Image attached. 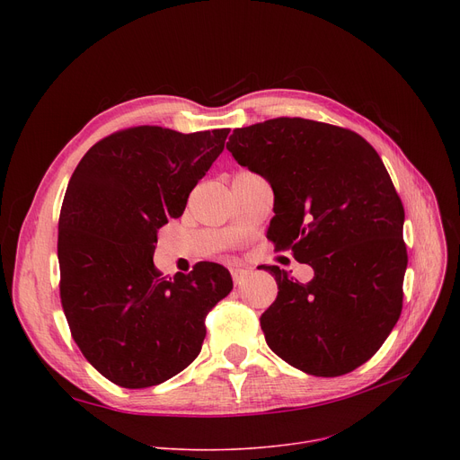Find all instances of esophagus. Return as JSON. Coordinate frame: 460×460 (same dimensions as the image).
Wrapping results in <instances>:
<instances>
[{"label": "esophagus", "mask_w": 460, "mask_h": 460, "mask_svg": "<svg viewBox=\"0 0 460 460\" xmlns=\"http://www.w3.org/2000/svg\"><path fill=\"white\" fill-rule=\"evenodd\" d=\"M252 274V270L250 269H233L231 270V276H233V281L236 283V285H240L243 283L244 279H248V276Z\"/></svg>", "instance_id": "1"}]
</instances>
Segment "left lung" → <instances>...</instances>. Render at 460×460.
<instances>
[{
    "label": "left lung",
    "instance_id": "1",
    "mask_svg": "<svg viewBox=\"0 0 460 460\" xmlns=\"http://www.w3.org/2000/svg\"><path fill=\"white\" fill-rule=\"evenodd\" d=\"M227 151L274 191L267 231L313 269L267 267L278 298L261 315L269 347L307 375L340 376L382 347L402 309L404 208L378 153L352 130L279 117L229 136Z\"/></svg>",
    "mask_w": 460,
    "mask_h": 460
}]
</instances>
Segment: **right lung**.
I'll use <instances>...</instances> for the list:
<instances>
[{"instance_id":"right-lung-1","label":"right lung","mask_w":460,"mask_h":460,"mask_svg":"<svg viewBox=\"0 0 460 460\" xmlns=\"http://www.w3.org/2000/svg\"><path fill=\"white\" fill-rule=\"evenodd\" d=\"M227 134L120 130L94 143L68 181L58 238L63 311L85 359L123 388L158 385L188 367L207 313L231 293L217 262L173 278L153 262L158 229L182 216Z\"/></svg>"}]
</instances>
